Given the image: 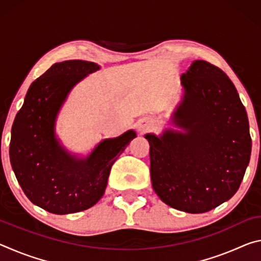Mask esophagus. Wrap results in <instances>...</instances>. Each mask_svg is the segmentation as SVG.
Here are the masks:
<instances>
[{
	"mask_svg": "<svg viewBox=\"0 0 261 261\" xmlns=\"http://www.w3.org/2000/svg\"><path fill=\"white\" fill-rule=\"evenodd\" d=\"M153 125H154V122L152 120H148V118H144V120H140L137 122V129L141 132L152 129Z\"/></svg>",
	"mask_w": 261,
	"mask_h": 261,
	"instance_id": "obj_1",
	"label": "esophagus"
}]
</instances>
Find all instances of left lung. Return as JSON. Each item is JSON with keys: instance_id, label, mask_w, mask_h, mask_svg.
<instances>
[{"instance_id": "obj_1", "label": "left lung", "mask_w": 261, "mask_h": 261, "mask_svg": "<svg viewBox=\"0 0 261 261\" xmlns=\"http://www.w3.org/2000/svg\"><path fill=\"white\" fill-rule=\"evenodd\" d=\"M180 85L182 100L171 115L180 131L145 135L151 180L168 206L205 213L240 188L252 147L249 120L235 85L208 62L193 61Z\"/></svg>"}]
</instances>
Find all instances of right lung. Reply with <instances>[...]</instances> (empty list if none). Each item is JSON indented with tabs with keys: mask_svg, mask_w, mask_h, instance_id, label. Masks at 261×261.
I'll use <instances>...</instances> for the list:
<instances>
[{
	"mask_svg": "<svg viewBox=\"0 0 261 261\" xmlns=\"http://www.w3.org/2000/svg\"><path fill=\"white\" fill-rule=\"evenodd\" d=\"M100 65L81 60L53 64L31 84L11 129L9 155L16 178L34 205L53 214L90 208L103 196L110 169L136 138L127 130L101 140L86 156L69 152L55 126L72 88Z\"/></svg>",
	"mask_w": 261,
	"mask_h": 261,
	"instance_id": "right-lung-1",
	"label": "right lung"
}]
</instances>
